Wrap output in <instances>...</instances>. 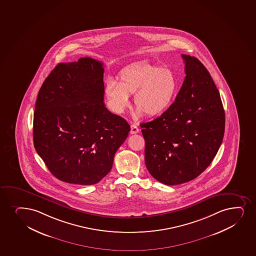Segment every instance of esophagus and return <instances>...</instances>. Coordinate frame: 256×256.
Instances as JSON below:
<instances>
[{"label":"esophagus","instance_id":"34e87169","mask_svg":"<svg viewBox=\"0 0 256 256\" xmlns=\"http://www.w3.org/2000/svg\"><path fill=\"white\" fill-rule=\"evenodd\" d=\"M140 130L138 128V126L136 124H131V130H130V132L132 134H137L138 132Z\"/></svg>","mask_w":256,"mask_h":256}]
</instances>
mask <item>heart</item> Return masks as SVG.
Here are the masks:
<instances>
[{
	"label": "heart",
	"mask_w": 256,
	"mask_h": 256,
	"mask_svg": "<svg viewBox=\"0 0 256 256\" xmlns=\"http://www.w3.org/2000/svg\"><path fill=\"white\" fill-rule=\"evenodd\" d=\"M120 82L110 78L106 94L113 110L119 114L130 106V95L134 94V104L138 107L136 118L144 114L154 118L168 110L178 89V80L168 68L156 64L140 62L128 68L120 74Z\"/></svg>",
	"instance_id": "b5f03b06"
}]
</instances>
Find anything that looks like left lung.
I'll return each mask as SVG.
<instances>
[{"label":"left lung","instance_id":"8db88e82","mask_svg":"<svg viewBox=\"0 0 256 256\" xmlns=\"http://www.w3.org/2000/svg\"><path fill=\"white\" fill-rule=\"evenodd\" d=\"M186 77L170 107L140 124L148 172L166 185H178L202 174L222 144L226 114L220 92L206 66L182 54Z\"/></svg>","mask_w":256,"mask_h":256}]
</instances>
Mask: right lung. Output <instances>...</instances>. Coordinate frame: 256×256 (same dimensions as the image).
Returning <instances> with one entry per match:
<instances>
[{
  "mask_svg": "<svg viewBox=\"0 0 256 256\" xmlns=\"http://www.w3.org/2000/svg\"><path fill=\"white\" fill-rule=\"evenodd\" d=\"M104 66L90 58L59 64L40 88L34 148L48 170L68 184L92 185L110 172L130 124L104 102Z\"/></svg>",
  "mask_w": 256,
  "mask_h": 256,
  "instance_id": "1",
  "label": "right lung"
}]
</instances>
